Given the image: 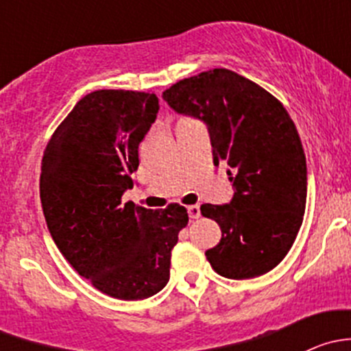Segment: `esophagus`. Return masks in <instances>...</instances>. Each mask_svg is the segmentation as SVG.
I'll list each match as a JSON object with an SVG mask.
<instances>
[{
  "label": "esophagus",
  "mask_w": 351,
  "mask_h": 351,
  "mask_svg": "<svg viewBox=\"0 0 351 351\" xmlns=\"http://www.w3.org/2000/svg\"><path fill=\"white\" fill-rule=\"evenodd\" d=\"M189 215H190V219H198V217H200V207H198V205H190V207H189Z\"/></svg>",
  "instance_id": "esophagus-1"
}]
</instances>
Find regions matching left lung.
<instances>
[{
  "label": "left lung",
  "mask_w": 351,
  "mask_h": 351,
  "mask_svg": "<svg viewBox=\"0 0 351 351\" xmlns=\"http://www.w3.org/2000/svg\"><path fill=\"white\" fill-rule=\"evenodd\" d=\"M175 112L208 127L214 165L228 162L234 197L204 204V217L222 231L205 251L219 275L254 278L277 267L302 226L307 197L306 154L284 105L260 84L217 67L162 91Z\"/></svg>",
  "instance_id": "obj_1"
}]
</instances>
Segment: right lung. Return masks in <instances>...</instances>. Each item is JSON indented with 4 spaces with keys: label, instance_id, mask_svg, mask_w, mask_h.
I'll return each mask as SVG.
<instances>
[{
    "label": "right lung",
    "instance_id": "right-lung-1",
    "mask_svg": "<svg viewBox=\"0 0 351 351\" xmlns=\"http://www.w3.org/2000/svg\"><path fill=\"white\" fill-rule=\"evenodd\" d=\"M158 110L154 93L93 91L59 123L42 158V210L56 246L115 299H147L168 284L171 250L189 224L180 204L159 210L122 204Z\"/></svg>",
    "mask_w": 351,
    "mask_h": 351
}]
</instances>
